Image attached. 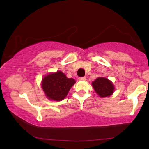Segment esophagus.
<instances>
[{
  "mask_svg": "<svg viewBox=\"0 0 149 149\" xmlns=\"http://www.w3.org/2000/svg\"><path fill=\"white\" fill-rule=\"evenodd\" d=\"M79 81H85L86 80V77H79Z\"/></svg>",
  "mask_w": 149,
  "mask_h": 149,
  "instance_id": "obj_1",
  "label": "esophagus"
}]
</instances>
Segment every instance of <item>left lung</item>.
I'll list each match as a JSON object with an SVG mask.
<instances>
[{"label":"left lung","instance_id":"obj_1","mask_svg":"<svg viewBox=\"0 0 149 149\" xmlns=\"http://www.w3.org/2000/svg\"><path fill=\"white\" fill-rule=\"evenodd\" d=\"M92 85L95 92L102 97L110 96L115 89L113 83L109 79L104 77L97 78L92 83Z\"/></svg>","mask_w":149,"mask_h":149}]
</instances>
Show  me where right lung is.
<instances>
[{"mask_svg": "<svg viewBox=\"0 0 149 149\" xmlns=\"http://www.w3.org/2000/svg\"><path fill=\"white\" fill-rule=\"evenodd\" d=\"M74 83V79L67 78L64 73L58 71L45 77L41 85L49 99L60 101L65 98Z\"/></svg>", "mask_w": 149, "mask_h": 149, "instance_id": "1", "label": "right lung"}]
</instances>
